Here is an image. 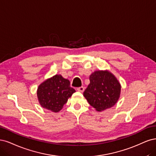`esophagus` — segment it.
Listing matches in <instances>:
<instances>
[{
  "label": "esophagus",
  "mask_w": 156,
  "mask_h": 156,
  "mask_svg": "<svg viewBox=\"0 0 156 156\" xmlns=\"http://www.w3.org/2000/svg\"><path fill=\"white\" fill-rule=\"evenodd\" d=\"M77 90H78V91L82 93V92H83V91H84V87H83V86H82V87H78V88H77Z\"/></svg>",
  "instance_id": "esophagus-1"
}]
</instances>
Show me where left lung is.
Returning <instances> with one entry per match:
<instances>
[{
    "label": "left lung",
    "mask_w": 156,
    "mask_h": 156,
    "mask_svg": "<svg viewBox=\"0 0 156 156\" xmlns=\"http://www.w3.org/2000/svg\"><path fill=\"white\" fill-rule=\"evenodd\" d=\"M90 83L83 92L89 104L101 112L116 104L120 94V85L108 71H95L89 76Z\"/></svg>",
    "instance_id": "left-lung-1"
}]
</instances>
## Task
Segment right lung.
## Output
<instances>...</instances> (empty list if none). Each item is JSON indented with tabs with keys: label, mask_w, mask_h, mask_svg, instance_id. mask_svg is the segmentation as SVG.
Masks as SVG:
<instances>
[{
	"label": "right lung",
	"mask_w": 156,
	"mask_h": 156,
	"mask_svg": "<svg viewBox=\"0 0 156 156\" xmlns=\"http://www.w3.org/2000/svg\"><path fill=\"white\" fill-rule=\"evenodd\" d=\"M75 91L70 86L69 80L63 78L61 75H55L39 85L37 94L43 108L58 112Z\"/></svg>",
	"instance_id": "add662e5"
}]
</instances>
